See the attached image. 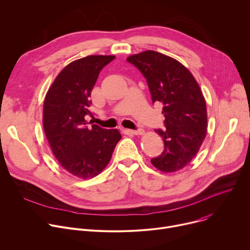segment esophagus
<instances>
[{
	"mask_svg": "<svg viewBox=\"0 0 250 250\" xmlns=\"http://www.w3.org/2000/svg\"><path fill=\"white\" fill-rule=\"evenodd\" d=\"M128 133L130 134H133V135H142L144 133L143 129H136V130H131V129H128L127 130Z\"/></svg>",
	"mask_w": 250,
	"mask_h": 250,
	"instance_id": "1",
	"label": "esophagus"
}]
</instances>
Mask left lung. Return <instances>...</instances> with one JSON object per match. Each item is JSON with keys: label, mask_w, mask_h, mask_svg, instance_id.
Listing matches in <instances>:
<instances>
[{"label": "left lung", "mask_w": 250, "mask_h": 250, "mask_svg": "<svg viewBox=\"0 0 250 250\" xmlns=\"http://www.w3.org/2000/svg\"><path fill=\"white\" fill-rule=\"evenodd\" d=\"M127 62L146 78L152 102L163 104L166 128L155 132L164 151L151 163L165 173L179 171L197 155L207 134V105L198 82L181 62L154 50L133 54Z\"/></svg>", "instance_id": "8db88e82"}]
</instances>
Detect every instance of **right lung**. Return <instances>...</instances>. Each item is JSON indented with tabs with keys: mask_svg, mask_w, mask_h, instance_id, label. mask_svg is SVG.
Returning <instances> with one entry per match:
<instances>
[{
	"mask_svg": "<svg viewBox=\"0 0 250 250\" xmlns=\"http://www.w3.org/2000/svg\"><path fill=\"white\" fill-rule=\"evenodd\" d=\"M114 55H89L70 62L54 79L43 103V129L55 156L68 173L81 179L97 176L121 139L117 129L87 126L91 91L101 69Z\"/></svg>",
	"mask_w": 250,
	"mask_h": 250,
	"instance_id": "1",
	"label": "right lung"
}]
</instances>
